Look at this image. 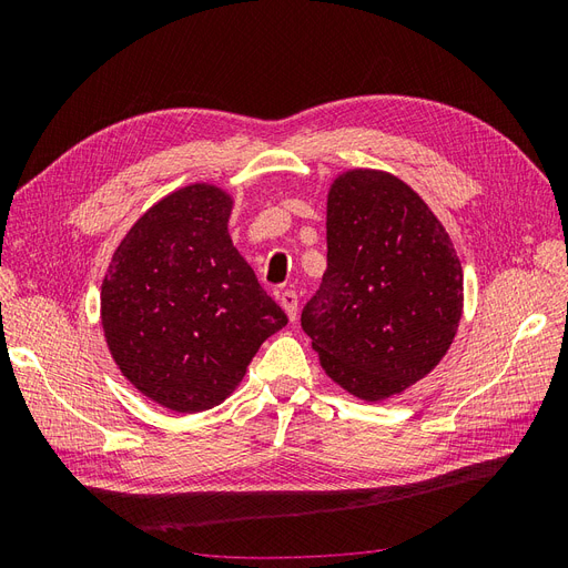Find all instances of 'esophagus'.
<instances>
[{"mask_svg": "<svg viewBox=\"0 0 568 568\" xmlns=\"http://www.w3.org/2000/svg\"><path fill=\"white\" fill-rule=\"evenodd\" d=\"M280 303L284 307V313L288 315V320L296 322V315H298V294H296V291H291V288L282 291Z\"/></svg>", "mask_w": 568, "mask_h": 568, "instance_id": "esophagus-1", "label": "esophagus"}]
</instances>
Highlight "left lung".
Returning a JSON list of instances; mask_svg holds the SVG:
<instances>
[{
	"mask_svg": "<svg viewBox=\"0 0 568 568\" xmlns=\"http://www.w3.org/2000/svg\"><path fill=\"white\" fill-rule=\"evenodd\" d=\"M459 317L462 265L428 205L393 175H341L326 201V272L301 313L324 372L384 400L440 363Z\"/></svg>",
	"mask_w": 568,
	"mask_h": 568,
	"instance_id": "8db88e82",
	"label": "left lung"
}]
</instances>
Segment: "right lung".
Instances as JSON below:
<instances>
[{
	"instance_id": "1",
	"label": "right lung",
	"mask_w": 568,
	"mask_h": 568,
	"mask_svg": "<svg viewBox=\"0 0 568 568\" xmlns=\"http://www.w3.org/2000/svg\"><path fill=\"white\" fill-rule=\"evenodd\" d=\"M232 199L178 189L125 234L101 286V324L120 372L175 412L220 405L261 343L288 322L232 246Z\"/></svg>"
}]
</instances>
